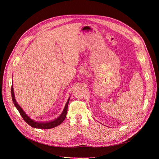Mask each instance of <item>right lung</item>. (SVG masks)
Here are the masks:
<instances>
[{
    "label": "right lung",
    "instance_id": "add662e5",
    "mask_svg": "<svg viewBox=\"0 0 159 159\" xmlns=\"http://www.w3.org/2000/svg\"><path fill=\"white\" fill-rule=\"evenodd\" d=\"M11 96H12V102L14 104V106L16 107L18 111L20 112V115H21V117L24 119V120L28 124L30 125L31 127L37 128V129H51L53 127H55L57 125H60L65 119L66 116V113H67V110H68V103L70 101V98H68L67 102L65 105V107L63 109V112L60 115V116L57 117V119H54L51 122H38L32 119L29 116H28V115L23 111V110L21 108V107L16 102L15 96H14V89H13V85L11 86Z\"/></svg>",
    "mask_w": 159,
    "mask_h": 159
}]
</instances>
